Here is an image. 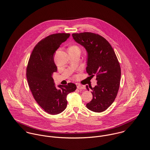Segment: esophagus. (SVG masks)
<instances>
[{
	"instance_id": "esophagus-1",
	"label": "esophagus",
	"mask_w": 150,
	"mask_h": 150,
	"mask_svg": "<svg viewBox=\"0 0 150 150\" xmlns=\"http://www.w3.org/2000/svg\"><path fill=\"white\" fill-rule=\"evenodd\" d=\"M77 88L78 89H85V86H81L80 85H77Z\"/></svg>"
}]
</instances>
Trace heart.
<instances>
[{
    "label": "heart",
    "mask_w": 150,
    "mask_h": 150,
    "mask_svg": "<svg viewBox=\"0 0 150 150\" xmlns=\"http://www.w3.org/2000/svg\"><path fill=\"white\" fill-rule=\"evenodd\" d=\"M72 47V48H78V47H76V46H72V47Z\"/></svg>",
    "instance_id": "heart-1"
}]
</instances>
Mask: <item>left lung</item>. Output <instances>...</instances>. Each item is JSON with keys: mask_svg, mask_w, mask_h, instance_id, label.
<instances>
[{"mask_svg": "<svg viewBox=\"0 0 150 150\" xmlns=\"http://www.w3.org/2000/svg\"><path fill=\"white\" fill-rule=\"evenodd\" d=\"M72 35L87 52V72L90 76L96 75L97 85L89 87L93 99L86 107L93 112H103L114 101L119 90L121 71L118 60L111 45L101 36L91 32ZM86 89L89 90L88 86Z\"/></svg>", "mask_w": 150, "mask_h": 150, "instance_id": "left-lung-1", "label": "left lung"}]
</instances>
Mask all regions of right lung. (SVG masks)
Masks as SVG:
<instances>
[{
  "label": "right lung",
  "instance_id": "right-lung-1",
  "mask_svg": "<svg viewBox=\"0 0 150 150\" xmlns=\"http://www.w3.org/2000/svg\"><path fill=\"white\" fill-rule=\"evenodd\" d=\"M69 33L51 35L40 41L33 49L27 68V78L32 95L42 108L51 115L62 112L67 105V95L74 91L72 83L58 85L53 78L57 68L54 61L56 51L67 40Z\"/></svg>",
  "mask_w": 150,
  "mask_h": 150
}]
</instances>
